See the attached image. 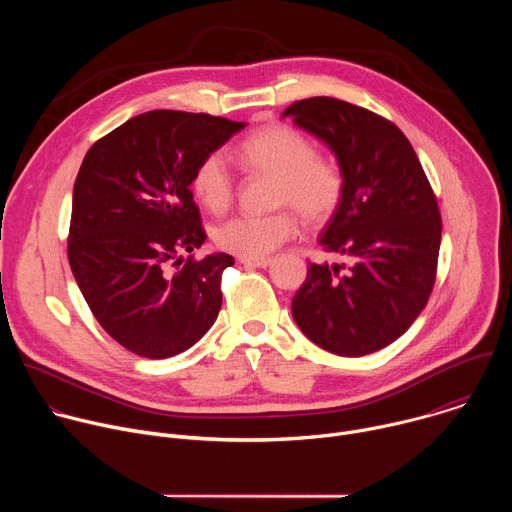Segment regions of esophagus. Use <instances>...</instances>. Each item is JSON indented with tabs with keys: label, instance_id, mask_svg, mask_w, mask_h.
Masks as SVG:
<instances>
[{
	"label": "esophagus",
	"instance_id": "obj_1",
	"mask_svg": "<svg viewBox=\"0 0 512 512\" xmlns=\"http://www.w3.org/2000/svg\"><path fill=\"white\" fill-rule=\"evenodd\" d=\"M271 261L273 259H269V257H261V259H249V257H241V263L245 265V267H269L271 265Z\"/></svg>",
	"mask_w": 512,
	"mask_h": 512
}]
</instances>
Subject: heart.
<instances>
[{
    "mask_svg": "<svg viewBox=\"0 0 512 512\" xmlns=\"http://www.w3.org/2000/svg\"><path fill=\"white\" fill-rule=\"evenodd\" d=\"M239 160L257 174L279 180L275 192L277 206L296 208L308 223L330 221L342 204L346 178L340 164L320 156L316 143L285 123H271L249 135L239 148ZM198 202L214 212H225L235 196V180L221 152L204 156L190 180ZM300 231L298 216L279 210L267 216H233L216 225L214 243L233 255L259 259L279 249Z\"/></svg>",
    "mask_w": 512,
    "mask_h": 512,
    "instance_id": "1",
    "label": "heart"
}]
</instances>
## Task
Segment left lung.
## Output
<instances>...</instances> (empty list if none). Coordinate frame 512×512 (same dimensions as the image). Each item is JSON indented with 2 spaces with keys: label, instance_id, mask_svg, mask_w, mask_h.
<instances>
[{
  "label": "left lung",
  "instance_id": "1",
  "mask_svg": "<svg viewBox=\"0 0 512 512\" xmlns=\"http://www.w3.org/2000/svg\"><path fill=\"white\" fill-rule=\"evenodd\" d=\"M283 117L322 139L346 178L320 243L349 265L310 263L291 314L332 354L377 352L405 334L429 300L442 241L435 194L393 121L332 97L296 101Z\"/></svg>",
  "mask_w": 512,
  "mask_h": 512
}]
</instances>
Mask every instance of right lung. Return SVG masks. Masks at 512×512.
Listing matches in <instances>:
<instances>
[{"label": "right lung", "mask_w": 512, "mask_h": 512, "mask_svg": "<svg viewBox=\"0 0 512 512\" xmlns=\"http://www.w3.org/2000/svg\"><path fill=\"white\" fill-rule=\"evenodd\" d=\"M243 127L206 113L148 111L95 141L81 164L68 263L97 322L137 356L188 350L221 312V275L235 259L182 261L206 239L190 180Z\"/></svg>", "instance_id": "add662e5"}]
</instances>
